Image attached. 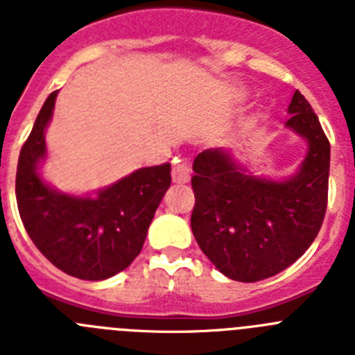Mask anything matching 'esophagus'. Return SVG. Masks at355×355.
Listing matches in <instances>:
<instances>
[{"label": "esophagus", "instance_id": "esophagus-1", "mask_svg": "<svg viewBox=\"0 0 355 355\" xmlns=\"http://www.w3.org/2000/svg\"><path fill=\"white\" fill-rule=\"evenodd\" d=\"M190 163L187 159H175L174 167H172V181L174 183H187L190 180Z\"/></svg>", "mask_w": 355, "mask_h": 355}]
</instances>
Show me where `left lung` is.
Instances as JSON below:
<instances>
[{"instance_id": "8db88e82", "label": "left lung", "mask_w": 355, "mask_h": 355, "mask_svg": "<svg viewBox=\"0 0 355 355\" xmlns=\"http://www.w3.org/2000/svg\"><path fill=\"white\" fill-rule=\"evenodd\" d=\"M288 112L286 126L309 146L290 180L245 174L220 149L193 159V236L225 277L241 283L272 277L297 261L315 241L327 209L331 144L299 90Z\"/></svg>"}]
</instances>
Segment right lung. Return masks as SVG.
<instances>
[{
	"instance_id": "right-lung-1",
	"label": "right lung",
	"mask_w": 355,
	"mask_h": 355,
	"mask_svg": "<svg viewBox=\"0 0 355 355\" xmlns=\"http://www.w3.org/2000/svg\"><path fill=\"white\" fill-rule=\"evenodd\" d=\"M56 92L49 94L21 147L15 174L19 215L28 236L56 268L101 281L128 268L142 250L156 208L171 187V163L140 168L97 197L51 190L37 174V163L46 155L44 130Z\"/></svg>"
}]
</instances>
